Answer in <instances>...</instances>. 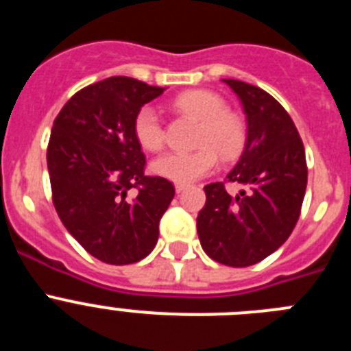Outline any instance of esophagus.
<instances>
[{"label": "esophagus", "mask_w": 351, "mask_h": 351, "mask_svg": "<svg viewBox=\"0 0 351 351\" xmlns=\"http://www.w3.org/2000/svg\"><path fill=\"white\" fill-rule=\"evenodd\" d=\"M186 190V184H176V191H178V193H181V191H184Z\"/></svg>", "instance_id": "1"}]
</instances>
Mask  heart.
Returning a JSON list of instances; mask_svg holds the SVG:
<instances>
[{"instance_id":"b5f03b06","label":"heart","mask_w":351,"mask_h":351,"mask_svg":"<svg viewBox=\"0 0 351 351\" xmlns=\"http://www.w3.org/2000/svg\"><path fill=\"white\" fill-rule=\"evenodd\" d=\"M173 107L200 121L191 153H167L153 163L154 173L179 184H190L213 172L218 160L232 161L243 154L247 141V125L241 114L228 110L221 96L207 89H191L176 96ZM133 133L147 151L165 145V126L153 105L138 108L133 119Z\"/></svg>"}]
</instances>
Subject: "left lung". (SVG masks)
I'll return each mask as SVG.
<instances>
[{"mask_svg":"<svg viewBox=\"0 0 351 351\" xmlns=\"http://www.w3.org/2000/svg\"><path fill=\"white\" fill-rule=\"evenodd\" d=\"M241 98L247 117L244 153L225 181L204 186L206 206L197 232L204 251L228 267H250L267 258L290 237L300 216L308 165L295 125L267 91L223 79ZM226 182L243 184L232 197Z\"/></svg>","mask_w":351,"mask_h":351,"instance_id":"left-lung-1","label":"left lung"}]
</instances>
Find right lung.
I'll list each match as a JSON object with an SVG mask.
<instances>
[{
	"label": "right lung",
	"instance_id": "right-lung-1",
	"mask_svg": "<svg viewBox=\"0 0 351 351\" xmlns=\"http://www.w3.org/2000/svg\"><path fill=\"white\" fill-rule=\"evenodd\" d=\"M163 91L108 77L77 91L52 125L47 167L56 213L89 255L110 265L135 263L154 250L176 195L169 179L145 176L133 133L138 108Z\"/></svg>",
	"mask_w": 351,
	"mask_h": 351
}]
</instances>
